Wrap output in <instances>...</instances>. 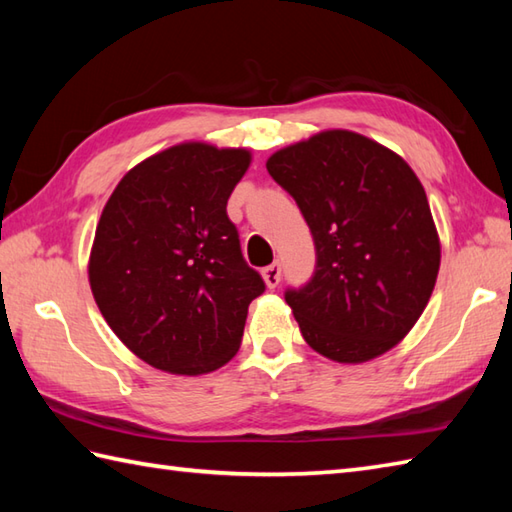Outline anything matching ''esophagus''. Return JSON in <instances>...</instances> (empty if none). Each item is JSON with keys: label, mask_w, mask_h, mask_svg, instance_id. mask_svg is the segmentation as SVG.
<instances>
[{"label": "esophagus", "mask_w": 512, "mask_h": 512, "mask_svg": "<svg viewBox=\"0 0 512 512\" xmlns=\"http://www.w3.org/2000/svg\"><path fill=\"white\" fill-rule=\"evenodd\" d=\"M264 279H266V286L268 288H275L281 279V264L273 262L270 266L264 268Z\"/></svg>", "instance_id": "esophagus-1"}]
</instances>
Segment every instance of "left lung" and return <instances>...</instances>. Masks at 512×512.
<instances>
[{"label": "left lung", "instance_id": "1", "mask_svg": "<svg viewBox=\"0 0 512 512\" xmlns=\"http://www.w3.org/2000/svg\"><path fill=\"white\" fill-rule=\"evenodd\" d=\"M266 169L308 222L317 264L284 299L312 350L363 363L391 350L436 286L440 242L416 173L361 134L323 132Z\"/></svg>", "mask_w": 512, "mask_h": 512}]
</instances>
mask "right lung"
<instances>
[{
  "mask_svg": "<svg viewBox=\"0 0 512 512\" xmlns=\"http://www.w3.org/2000/svg\"><path fill=\"white\" fill-rule=\"evenodd\" d=\"M248 165L246 149L176 145L140 162L107 200L90 286L114 334L145 363L195 376L239 350L250 301L266 290L226 213Z\"/></svg>",
  "mask_w": 512,
  "mask_h": 512,
  "instance_id": "right-lung-1",
  "label": "right lung"
}]
</instances>
